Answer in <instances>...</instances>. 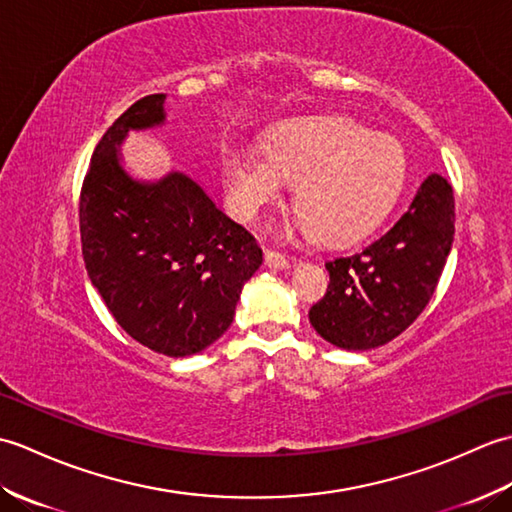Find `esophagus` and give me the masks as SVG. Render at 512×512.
I'll return each mask as SVG.
<instances>
[{
    "instance_id": "1",
    "label": "esophagus",
    "mask_w": 512,
    "mask_h": 512,
    "mask_svg": "<svg viewBox=\"0 0 512 512\" xmlns=\"http://www.w3.org/2000/svg\"><path fill=\"white\" fill-rule=\"evenodd\" d=\"M264 255H266V264L270 268H290V259L284 253H279V250L266 248Z\"/></svg>"
}]
</instances>
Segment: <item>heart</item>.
Returning <instances> with one entry per match:
<instances>
[{"instance_id": "b5f03b06", "label": "heart", "mask_w": 512, "mask_h": 512, "mask_svg": "<svg viewBox=\"0 0 512 512\" xmlns=\"http://www.w3.org/2000/svg\"><path fill=\"white\" fill-rule=\"evenodd\" d=\"M237 215L257 220L268 204L295 187L301 226L321 242L345 244L383 220L405 182V154L389 136L350 118H317L284 129L268 147V162L233 156L224 167Z\"/></svg>"}]
</instances>
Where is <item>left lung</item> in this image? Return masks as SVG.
<instances>
[{
    "label": "left lung",
    "mask_w": 512,
    "mask_h": 512,
    "mask_svg": "<svg viewBox=\"0 0 512 512\" xmlns=\"http://www.w3.org/2000/svg\"><path fill=\"white\" fill-rule=\"evenodd\" d=\"M453 222L451 184L431 173L387 233L354 255L325 262L330 284L310 308L314 330L343 350H372L396 339L436 292Z\"/></svg>",
    "instance_id": "left-lung-1"
}]
</instances>
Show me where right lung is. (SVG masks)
I'll return each instance as SVG.
<instances>
[{"label":"right lung","instance_id":"obj_1","mask_svg":"<svg viewBox=\"0 0 512 512\" xmlns=\"http://www.w3.org/2000/svg\"><path fill=\"white\" fill-rule=\"evenodd\" d=\"M162 94H149L107 127L79 200L85 270L116 323L165 356L204 350L233 323L262 248L198 184L171 173L140 184L118 165L129 129L162 123Z\"/></svg>","mask_w":512,"mask_h":512}]
</instances>
